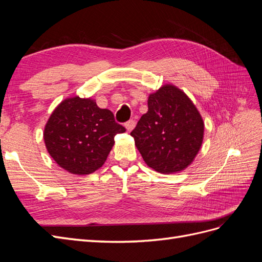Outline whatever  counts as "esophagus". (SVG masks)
Returning <instances> with one entry per match:
<instances>
[{"label": "esophagus", "mask_w": 262, "mask_h": 262, "mask_svg": "<svg viewBox=\"0 0 262 262\" xmlns=\"http://www.w3.org/2000/svg\"><path fill=\"white\" fill-rule=\"evenodd\" d=\"M124 126H125V129L130 132V131H132L134 129V126H136V121H134V120H129L128 122H125Z\"/></svg>", "instance_id": "1"}]
</instances>
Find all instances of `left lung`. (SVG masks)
<instances>
[{"label":"left lung","instance_id":"8db88e82","mask_svg":"<svg viewBox=\"0 0 262 262\" xmlns=\"http://www.w3.org/2000/svg\"><path fill=\"white\" fill-rule=\"evenodd\" d=\"M147 113L131 132L148 167L173 173L191 165L201 148L203 119L184 91L165 84L149 94Z\"/></svg>","mask_w":262,"mask_h":262}]
</instances>
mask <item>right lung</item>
Here are the masks:
<instances>
[{
	"instance_id": "right-lung-1",
	"label": "right lung",
	"mask_w": 262,
	"mask_h": 262,
	"mask_svg": "<svg viewBox=\"0 0 262 262\" xmlns=\"http://www.w3.org/2000/svg\"><path fill=\"white\" fill-rule=\"evenodd\" d=\"M125 132L114 114L93 98L73 96L62 100L50 115L43 141L53 161L73 175H89L105 164L115 136Z\"/></svg>"
}]
</instances>
